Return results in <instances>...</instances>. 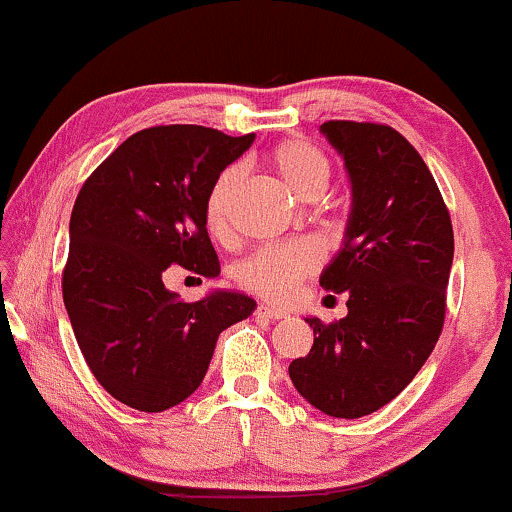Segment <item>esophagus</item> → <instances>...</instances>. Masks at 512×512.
Segmentation results:
<instances>
[{"mask_svg":"<svg viewBox=\"0 0 512 512\" xmlns=\"http://www.w3.org/2000/svg\"><path fill=\"white\" fill-rule=\"evenodd\" d=\"M257 315L264 319H272V322H279V319H286L288 312L281 310V307H269V305H260L257 307Z\"/></svg>","mask_w":512,"mask_h":512,"instance_id":"1","label":"esophagus"}]
</instances>
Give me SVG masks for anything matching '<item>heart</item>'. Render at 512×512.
<instances>
[{
	"instance_id": "obj_1",
	"label": "heart",
	"mask_w": 512,
	"mask_h": 512,
	"mask_svg": "<svg viewBox=\"0 0 512 512\" xmlns=\"http://www.w3.org/2000/svg\"><path fill=\"white\" fill-rule=\"evenodd\" d=\"M274 174L300 200H317L324 195L331 178V164L319 147L307 140H283L269 152ZM240 186V169L229 166L214 178L205 197V224L217 240L231 236L233 200ZM322 262V252L312 240H291V243L267 245L238 264L236 281L245 291L262 295L267 300L291 298L298 283L310 276Z\"/></svg>"
}]
</instances>
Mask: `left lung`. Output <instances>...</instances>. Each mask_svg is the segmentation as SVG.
I'll use <instances>...</instances> for the list:
<instances>
[{"instance_id":"1","label":"left lung","mask_w":512,"mask_h":512,"mask_svg":"<svg viewBox=\"0 0 512 512\" xmlns=\"http://www.w3.org/2000/svg\"><path fill=\"white\" fill-rule=\"evenodd\" d=\"M319 131L353 183L343 248L319 279L348 295V315L307 317L315 343L288 374L317 410L357 420L391 403L439 341L453 226L432 171L396 128L326 121Z\"/></svg>"}]
</instances>
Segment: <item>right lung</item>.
<instances>
[{
	"instance_id": "add662e5",
	"label": "right lung",
	"mask_w": 512,
	"mask_h": 512,
	"mask_svg": "<svg viewBox=\"0 0 512 512\" xmlns=\"http://www.w3.org/2000/svg\"><path fill=\"white\" fill-rule=\"evenodd\" d=\"M255 135L155 126L123 140L83 183L69 224L61 291L90 372L128 408L162 412L205 379L217 338L255 300L214 291L183 303L164 286L171 264L219 274L205 197Z\"/></svg>"
}]
</instances>
